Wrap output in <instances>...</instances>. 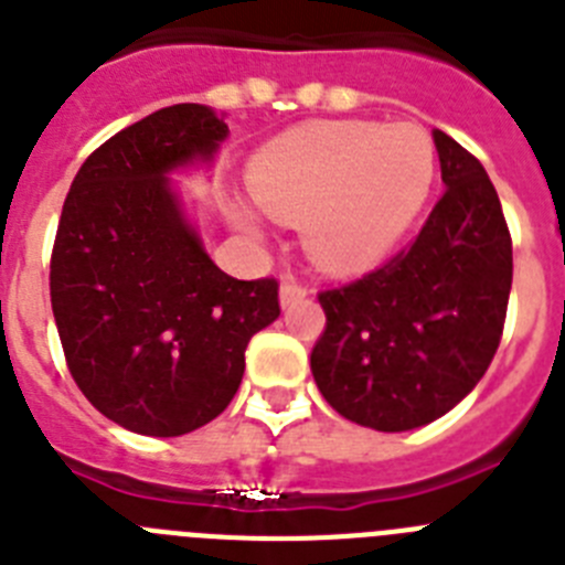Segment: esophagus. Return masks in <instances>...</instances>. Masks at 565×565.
<instances>
[{"label":"esophagus","instance_id":"obj_1","mask_svg":"<svg viewBox=\"0 0 565 565\" xmlns=\"http://www.w3.org/2000/svg\"><path fill=\"white\" fill-rule=\"evenodd\" d=\"M310 296V289L303 287L301 281H296L292 276H287L281 281V307H289V303L301 301V298Z\"/></svg>","mask_w":565,"mask_h":565}]
</instances>
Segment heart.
Returning a JSON list of instances; mask_svg holds the SVG:
<instances>
[{
    "label": "heart",
    "mask_w": 565,
    "mask_h": 565,
    "mask_svg": "<svg viewBox=\"0 0 565 565\" xmlns=\"http://www.w3.org/2000/svg\"><path fill=\"white\" fill-rule=\"evenodd\" d=\"M435 145L420 125L316 121L269 141L249 161L255 204L303 224V244L327 273L350 276L384 262L415 224L435 181ZM235 224L258 233L247 210Z\"/></svg>",
    "instance_id": "heart-1"
}]
</instances>
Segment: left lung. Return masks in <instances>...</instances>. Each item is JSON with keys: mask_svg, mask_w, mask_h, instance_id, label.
Returning a JSON list of instances; mask_svg holds the SVG:
<instances>
[{"mask_svg": "<svg viewBox=\"0 0 565 565\" xmlns=\"http://www.w3.org/2000/svg\"><path fill=\"white\" fill-rule=\"evenodd\" d=\"M431 139L446 193L418 238L318 296L327 327L312 377L338 415L377 431L415 429L458 406L492 364L507 321L512 235L494 184L452 136Z\"/></svg>", "mask_w": 565, "mask_h": 565, "instance_id": "left-lung-1", "label": "left lung"}]
</instances>
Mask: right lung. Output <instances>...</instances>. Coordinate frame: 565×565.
Segmentation results:
<instances>
[{"label": "right lung", "instance_id": "1", "mask_svg": "<svg viewBox=\"0 0 565 565\" xmlns=\"http://www.w3.org/2000/svg\"><path fill=\"white\" fill-rule=\"evenodd\" d=\"M227 134L204 105L150 113L87 156L58 218L51 303L67 370L105 418L150 438L218 418L249 338L281 316L276 278L215 267L167 179Z\"/></svg>", "mask_w": 565, "mask_h": 565}]
</instances>
